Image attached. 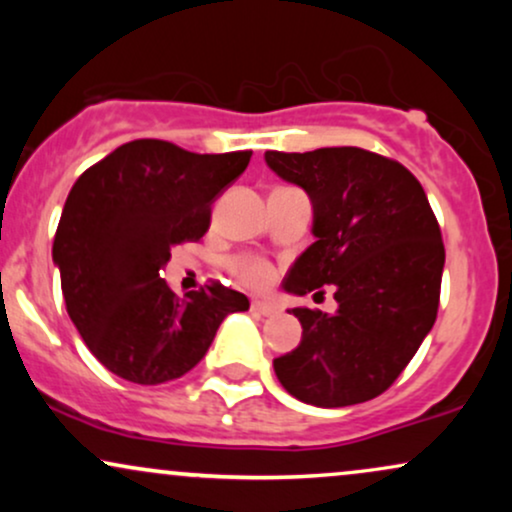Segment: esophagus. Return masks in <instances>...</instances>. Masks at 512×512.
Instances as JSON below:
<instances>
[{"label":"esophagus","mask_w":512,"mask_h":512,"mask_svg":"<svg viewBox=\"0 0 512 512\" xmlns=\"http://www.w3.org/2000/svg\"><path fill=\"white\" fill-rule=\"evenodd\" d=\"M250 313H252V315H260V317H272V315H276V308H274L272 303L252 301V303H250Z\"/></svg>","instance_id":"esophagus-1"}]
</instances>
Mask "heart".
I'll return each instance as SVG.
<instances>
[{
  "instance_id": "b5f03b06",
  "label": "heart",
  "mask_w": 512,
  "mask_h": 512,
  "mask_svg": "<svg viewBox=\"0 0 512 512\" xmlns=\"http://www.w3.org/2000/svg\"><path fill=\"white\" fill-rule=\"evenodd\" d=\"M236 274L238 279L243 281V284L248 286H255V289H262V286H267L269 281H272V267H269L267 262L262 260H252V257H248V260H238L236 262Z\"/></svg>"
}]
</instances>
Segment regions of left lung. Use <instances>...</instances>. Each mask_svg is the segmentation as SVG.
I'll return each mask as SVG.
<instances>
[{"mask_svg":"<svg viewBox=\"0 0 512 512\" xmlns=\"http://www.w3.org/2000/svg\"><path fill=\"white\" fill-rule=\"evenodd\" d=\"M281 180L308 192L315 243L293 262L284 289L322 286L339 308H293L301 344L274 358L284 390L315 407L383 395L407 368L438 315L445 248L421 182L402 163L356 146L267 151Z\"/></svg>","mask_w":512,"mask_h":512,"instance_id":"obj_1","label":"left lung"}]
</instances>
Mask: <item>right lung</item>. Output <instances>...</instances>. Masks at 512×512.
<instances>
[{
    "instance_id": "1",
    "label": "right lung",
    "mask_w": 512,
    "mask_h": 512,
    "mask_svg": "<svg viewBox=\"0 0 512 512\" xmlns=\"http://www.w3.org/2000/svg\"><path fill=\"white\" fill-rule=\"evenodd\" d=\"M250 156L134 139L74 182L52 260L74 327L110 373L137 385L180 378L207 354L223 317L250 308L219 281L180 298L161 279L170 250L207 233L211 204Z\"/></svg>"
}]
</instances>
